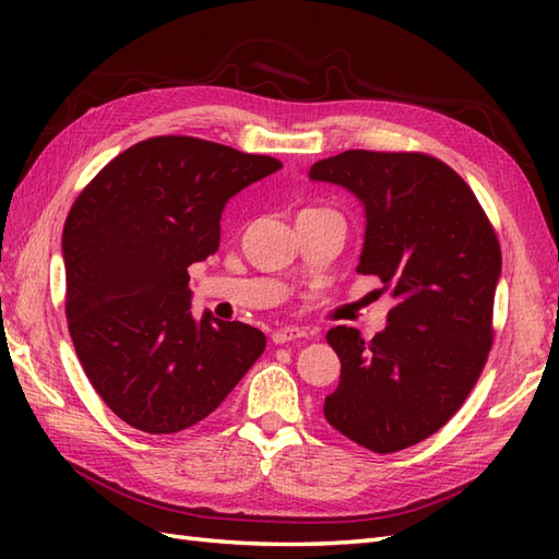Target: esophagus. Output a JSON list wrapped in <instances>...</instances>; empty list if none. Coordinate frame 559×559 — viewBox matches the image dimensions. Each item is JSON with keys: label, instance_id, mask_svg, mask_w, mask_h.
<instances>
[{"label": "esophagus", "instance_id": "1", "mask_svg": "<svg viewBox=\"0 0 559 559\" xmlns=\"http://www.w3.org/2000/svg\"><path fill=\"white\" fill-rule=\"evenodd\" d=\"M307 336V329L302 326H283L278 331H273V343H290V341H298Z\"/></svg>", "mask_w": 559, "mask_h": 559}]
</instances>
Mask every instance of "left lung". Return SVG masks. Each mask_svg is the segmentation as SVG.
Wrapping results in <instances>:
<instances>
[{
	"label": "left lung",
	"mask_w": 559,
	"mask_h": 559,
	"mask_svg": "<svg viewBox=\"0 0 559 559\" xmlns=\"http://www.w3.org/2000/svg\"><path fill=\"white\" fill-rule=\"evenodd\" d=\"M310 177L362 201L358 273L396 300L370 341L329 329L341 382L324 415L355 444L391 454L435 435L476 386L495 338L500 242L463 177L427 153L343 151Z\"/></svg>",
	"instance_id": "8db88e82"
}]
</instances>
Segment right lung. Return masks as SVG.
<instances>
[{
  "instance_id": "right-lung-1",
  "label": "right lung",
  "mask_w": 559,
  "mask_h": 559,
  "mask_svg": "<svg viewBox=\"0 0 559 559\" xmlns=\"http://www.w3.org/2000/svg\"><path fill=\"white\" fill-rule=\"evenodd\" d=\"M281 168L206 139L153 136L76 197L62 233L67 324L83 372L127 425L187 430L264 353L259 329L192 317L187 266L218 249L228 199Z\"/></svg>"
}]
</instances>
